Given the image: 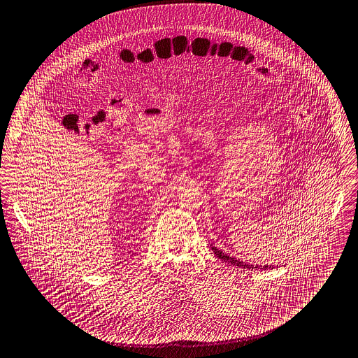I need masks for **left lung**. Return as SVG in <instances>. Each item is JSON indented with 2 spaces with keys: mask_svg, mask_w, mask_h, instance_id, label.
I'll use <instances>...</instances> for the list:
<instances>
[{
  "mask_svg": "<svg viewBox=\"0 0 358 358\" xmlns=\"http://www.w3.org/2000/svg\"><path fill=\"white\" fill-rule=\"evenodd\" d=\"M211 250L214 251V254H215L220 259H222V262L229 263V264H231V266H237V267H240V268L262 270V266H248V264H245V263H243V262H238V259H236L234 257H230V255L224 254V252H222V251H220L217 247H211ZM268 268H273V267H271V266H264V267H263V270H268Z\"/></svg>",
  "mask_w": 358,
  "mask_h": 358,
  "instance_id": "8db88e82",
  "label": "left lung"
}]
</instances>
